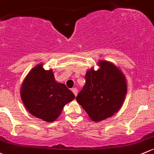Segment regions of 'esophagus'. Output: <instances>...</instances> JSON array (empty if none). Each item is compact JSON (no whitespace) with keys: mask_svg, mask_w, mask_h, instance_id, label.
<instances>
[{"mask_svg":"<svg viewBox=\"0 0 154 154\" xmlns=\"http://www.w3.org/2000/svg\"><path fill=\"white\" fill-rule=\"evenodd\" d=\"M77 91H78V90H77L76 88H72V92L74 93V94L75 95V96H77Z\"/></svg>","mask_w":154,"mask_h":154,"instance_id":"obj_1","label":"esophagus"}]
</instances>
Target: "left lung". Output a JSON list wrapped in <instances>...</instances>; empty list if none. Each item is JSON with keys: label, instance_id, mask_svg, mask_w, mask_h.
Masks as SVG:
<instances>
[{"label": "left lung", "instance_id": "obj_1", "mask_svg": "<svg viewBox=\"0 0 154 154\" xmlns=\"http://www.w3.org/2000/svg\"><path fill=\"white\" fill-rule=\"evenodd\" d=\"M100 69L86 72L85 84L76 97L94 122L112 116L122 107L127 94L123 73L111 63L100 60Z\"/></svg>", "mask_w": 154, "mask_h": 154}]
</instances>
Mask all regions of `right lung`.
<instances>
[{
	"label": "right lung",
	"instance_id": "obj_1",
	"mask_svg": "<svg viewBox=\"0 0 154 154\" xmlns=\"http://www.w3.org/2000/svg\"><path fill=\"white\" fill-rule=\"evenodd\" d=\"M20 96L32 115L46 122H54L67 103L75 96L63 83L55 81L51 69L39 64L29 72L23 82Z\"/></svg>",
	"mask_w": 154,
	"mask_h": 154
}]
</instances>
